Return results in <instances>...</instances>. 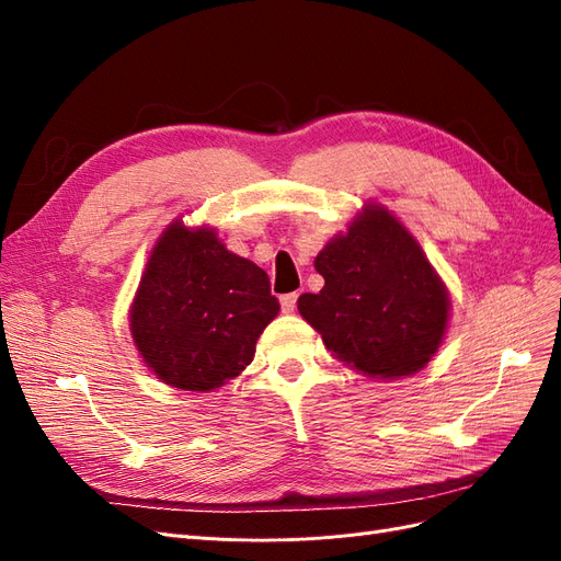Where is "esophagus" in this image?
Wrapping results in <instances>:
<instances>
[{"label":"esophagus","mask_w":561,"mask_h":561,"mask_svg":"<svg viewBox=\"0 0 561 561\" xmlns=\"http://www.w3.org/2000/svg\"><path fill=\"white\" fill-rule=\"evenodd\" d=\"M297 307V293H287L280 297V309L283 313H293Z\"/></svg>","instance_id":"34e87169"}]
</instances>
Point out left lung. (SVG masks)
I'll return each mask as SVG.
<instances>
[{"mask_svg": "<svg viewBox=\"0 0 561 561\" xmlns=\"http://www.w3.org/2000/svg\"><path fill=\"white\" fill-rule=\"evenodd\" d=\"M313 264L325 285L301 295L297 309L334 358L375 379L410 377L428 365L445 339L449 295L393 215L367 203Z\"/></svg>", "mask_w": 561, "mask_h": 561, "instance_id": "1", "label": "left lung"}]
</instances>
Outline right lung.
Listing matches in <instances>:
<instances>
[{"mask_svg": "<svg viewBox=\"0 0 561 561\" xmlns=\"http://www.w3.org/2000/svg\"><path fill=\"white\" fill-rule=\"evenodd\" d=\"M280 311L264 268L225 248L208 227H168L130 307L142 360L173 388L208 393L239 377Z\"/></svg>", "mask_w": 561, "mask_h": 561, "instance_id": "1", "label": "right lung"}]
</instances>
